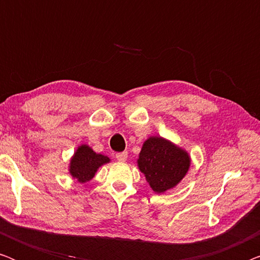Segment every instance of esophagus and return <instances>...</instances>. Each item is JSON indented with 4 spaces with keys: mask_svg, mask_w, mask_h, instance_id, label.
<instances>
[{
    "mask_svg": "<svg viewBox=\"0 0 260 260\" xmlns=\"http://www.w3.org/2000/svg\"><path fill=\"white\" fill-rule=\"evenodd\" d=\"M116 158L118 159V161H120V162L126 161V158H127V152H126V151L117 152V154H116Z\"/></svg>",
    "mask_w": 260,
    "mask_h": 260,
    "instance_id": "1",
    "label": "esophagus"
}]
</instances>
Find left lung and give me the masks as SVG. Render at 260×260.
Returning a JSON list of instances; mask_svg holds the SVG:
<instances>
[{"instance_id": "1", "label": "left lung", "mask_w": 260, "mask_h": 260, "mask_svg": "<svg viewBox=\"0 0 260 260\" xmlns=\"http://www.w3.org/2000/svg\"><path fill=\"white\" fill-rule=\"evenodd\" d=\"M137 166L155 193H165L181 182L190 167V156L163 137H149L143 143Z\"/></svg>"}]
</instances>
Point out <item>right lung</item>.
Wrapping results in <instances>:
<instances>
[{
    "mask_svg": "<svg viewBox=\"0 0 260 260\" xmlns=\"http://www.w3.org/2000/svg\"><path fill=\"white\" fill-rule=\"evenodd\" d=\"M108 156L97 154L86 144H81L74 152L70 162V174L80 183L93 179L99 167L109 163Z\"/></svg>",
    "mask_w": 260,
    "mask_h": 260,
    "instance_id": "obj_1",
    "label": "right lung"
}]
</instances>
